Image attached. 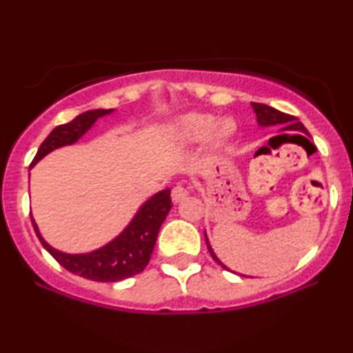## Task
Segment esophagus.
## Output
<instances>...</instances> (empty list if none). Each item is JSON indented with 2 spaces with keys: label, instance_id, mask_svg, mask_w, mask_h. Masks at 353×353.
Here are the masks:
<instances>
[{
  "label": "esophagus",
  "instance_id": "obj_1",
  "mask_svg": "<svg viewBox=\"0 0 353 353\" xmlns=\"http://www.w3.org/2000/svg\"><path fill=\"white\" fill-rule=\"evenodd\" d=\"M188 196H190V190H188V188L183 186V185H176L172 190V201L175 202V204L181 202L183 199H186Z\"/></svg>",
  "mask_w": 353,
  "mask_h": 353
}]
</instances>
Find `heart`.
<instances>
[{"mask_svg": "<svg viewBox=\"0 0 353 353\" xmlns=\"http://www.w3.org/2000/svg\"><path fill=\"white\" fill-rule=\"evenodd\" d=\"M214 133L212 134L211 132ZM236 133V123L231 119H223L216 123V119L210 114L190 112L181 115L173 123V137L180 144H196L207 139L212 134V141L216 148L225 146Z\"/></svg>", "mask_w": 353, "mask_h": 353, "instance_id": "obj_1", "label": "heart"}]
</instances>
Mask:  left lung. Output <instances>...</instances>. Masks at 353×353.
<instances>
[{"label": "left lung", "instance_id": "8db88e82", "mask_svg": "<svg viewBox=\"0 0 353 353\" xmlns=\"http://www.w3.org/2000/svg\"><path fill=\"white\" fill-rule=\"evenodd\" d=\"M252 108H254V112L257 115V123L260 127H272V125H284L283 130H289V132H301V133H307L308 132L305 130V127L299 122V119L292 117V115L289 114H284V112H279L278 109L274 108H270L267 104H260V103H252ZM301 137V134H299ZM205 243H207V248H209V252L212 255V259L215 260L216 263L221 265V267L226 268L223 263L220 262L219 257H216L214 249H212V245L209 243V239H207V234H205ZM230 270V268H226Z\"/></svg>", "mask_w": 353, "mask_h": 353}]
</instances>
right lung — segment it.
Returning a JSON list of instances; mask_svg holds the SVG:
<instances>
[{
    "label": "right lung",
    "mask_w": 353,
    "mask_h": 353,
    "mask_svg": "<svg viewBox=\"0 0 353 353\" xmlns=\"http://www.w3.org/2000/svg\"><path fill=\"white\" fill-rule=\"evenodd\" d=\"M114 112V109H94L77 115L69 123L59 125L48 134V138L38 148L37 156L33 157L30 168L37 165L46 154L54 151L57 148L74 144L93 127V123L103 115ZM170 190H162L157 194L144 202L139 207L137 215L130 221L127 228L117 238L110 241L103 248L88 254H65L54 248H51L41 238L38 226L32 219V225L35 228L38 239L41 241L43 248L54 257L59 265H62L70 273L79 274L81 278L91 279L98 283H117L134 274L141 273L151 260V254L156 245L159 230L172 209Z\"/></svg>",
    "instance_id": "obj_1"
}]
</instances>
